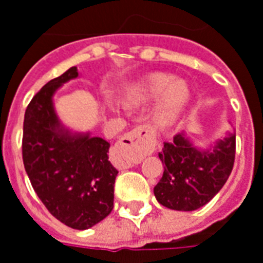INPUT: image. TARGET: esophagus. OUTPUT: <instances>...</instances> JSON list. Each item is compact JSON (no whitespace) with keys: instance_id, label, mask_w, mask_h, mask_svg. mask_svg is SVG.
Here are the masks:
<instances>
[{"instance_id":"1","label":"esophagus","mask_w":263,"mask_h":263,"mask_svg":"<svg viewBox=\"0 0 263 263\" xmlns=\"http://www.w3.org/2000/svg\"><path fill=\"white\" fill-rule=\"evenodd\" d=\"M157 137L151 125H139L125 134L119 141L118 149L128 163L141 162L155 149Z\"/></svg>"}]
</instances>
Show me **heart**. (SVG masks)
<instances>
[{
    "instance_id": "1",
    "label": "heart",
    "mask_w": 263,
    "mask_h": 263,
    "mask_svg": "<svg viewBox=\"0 0 263 263\" xmlns=\"http://www.w3.org/2000/svg\"><path fill=\"white\" fill-rule=\"evenodd\" d=\"M161 97L158 106V119L162 124L174 122L189 101V88L181 80L174 81L171 75L154 74L145 78L134 88L128 97V101L137 105L145 101Z\"/></svg>"
}]
</instances>
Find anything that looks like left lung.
Here are the masks:
<instances>
[{"instance_id": "1", "label": "left lung", "mask_w": 263, "mask_h": 263, "mask_svg": "<svg viewBox=\"0 0 263 263\" xmlns=\"http://www.w3.org/2000/svg\"><path fill=\"white\" fill-rule=\"evenodd\" d=\"M236 139L229 134L212 149L194 148L183 134L163 142L158 154L163 174L154 188L158 202L175 211H195L208 203L225 185L235 162Z\"/></svg>"}]
</instances>
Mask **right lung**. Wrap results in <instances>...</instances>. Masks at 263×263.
<instances>
[{
	"mask_svg": "<svg viewBox=\"0 0 263 263\" xmlns=\"http://www.w3.org/2000/svg\"><path fill=\"white\" fill-rule=\"evenodd\" d=\"M77 77V67L69 68L31 100L24 117L23 161L32 188L49 214L67 227L88 229L111 214L118 171L108 157L109 142L71 135L55 115L52 95Z\"/></svg>",
	"mask_w": 263,
	"mask_h": 263,
	"instance_id": "right-lung-1",
	"label": "right lung"
}]
</instances>
